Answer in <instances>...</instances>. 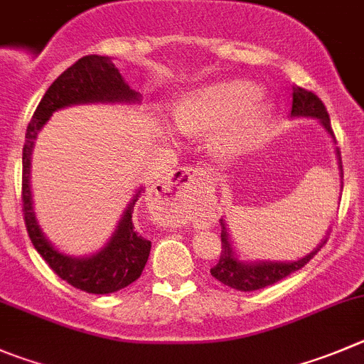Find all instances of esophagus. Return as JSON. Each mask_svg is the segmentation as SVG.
I'll list each match as a JSON object with an SVG mask.
<instances>
[{"label": "esophagus", "mask_w": 364, "mask_h": 364, "mask_svg": "<svg viewBox=\"0 0 364 364\" xmlns=\"http://www.w3.org/2000/svg\"><path fill=\"white\" fill-rule=\"evenodd\" d=\"M198 176H201V171L193 168V166H183V168L176 171L174 174H172V178L166 179L165 183L166 186H171V188L183 190L185 186H188L193 179L198 178Z\"/></svg>", "instance_id": "esophagus-1"}]
</instances>
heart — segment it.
I'll list each match as a JSON object with an SVG mask.
<instances>
[{
  "label": "heart",
  "mask_w": 364,
  "mask_h": 364,
  "mask_svg": "<svg viewBox=\"0 0 364 364\" xmlns=\"http://www.w3.org/2000/svg\"><path fill=\"white\" fill-rule=\"evenodd\" d=\"M257 86L246 80L206 84L183 95L172 109L176 129L185 136H201L225 124L213 136L212 147L219 154H232L257 134L266 118V107L251 101Z\"/></svg>",
  "instance_id": "obj_1"
}]
</instances>
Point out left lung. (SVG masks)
<instances>
[{
  "instance_id": "left-lung-1",
  "label": "left lung",
  "mask_w": 364,
  "mask_h": 364,
  "mask_svg": "<svg viewBox=\"0 0 364 364\" xmlns=\"http://www.w3.org/2000/svg\"><path fill=\"white\" fill-rule=\"evenodd\" d=\"M294 117H304V118H316L320 120V124L323 125L325 131L334 138V132L331 127V118H328L327 109H325L323 102L316 97L312 91L304 90V87L293 86V107H291V118ZM336 141V138H334ZM336 156H338L339 163V174L343 179V165H341V152L339 149H336ZM343 188V183H341ZM220 242H223V250H220L219 262L210 269L213 278H217L219 282H223L224 285H228L232 289L237 291H257L264 289L267 285H273L277 282H280L282 278L289 277L294 271L301 269L309 260L314 257L318 251L321 250V246L325 244V239L321 240L314 250L309 255L301 257L300 260H294V262H271V260H257V262H246V260H240L237 257L235 250L232 246V239H230L228 228H226V223L220 219Z\"/></svg>"
}]
</instances>
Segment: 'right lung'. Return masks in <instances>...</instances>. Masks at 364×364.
Returning <instances> with one entry per match:
<instances>
[{"label": "right lung", "mask_w": 364, "mask_h": 364, "mask_svg": "<svg viewBox=\"0 0 364 364\" xmlns=\"http://www.w3.org/2000/svg\"><path fill=\"white\" fill-rule=\"evenodd\" d=\"M141 95L131 90L109 57L86 55L53 80L41 98L26 127L23 145V213L26 232L37 253L63 280L91 294H109L138 280L151 253V240L141 237L132 220L141 188L136 190L118 226L104 247L86 257L60 253L46 239L36 219L30 190V159L41 129L55 111L80 104H140Z\"/></svg>", "instance_id": "obj_1"}]
</instances>
